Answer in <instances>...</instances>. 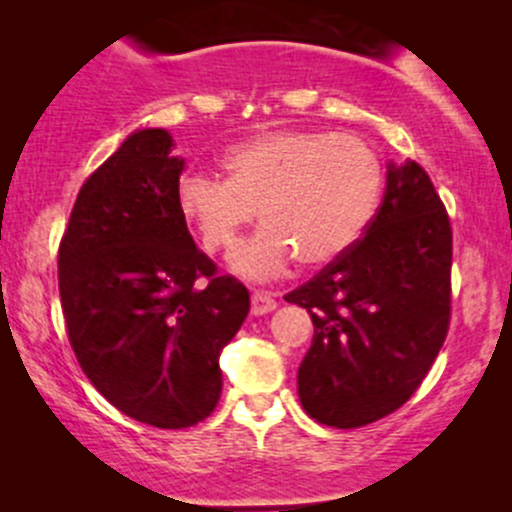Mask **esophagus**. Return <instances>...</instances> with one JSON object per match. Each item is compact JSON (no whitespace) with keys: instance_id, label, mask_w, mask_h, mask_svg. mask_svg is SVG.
<instances>
[{"instance_id":"1","label":"esophagus","mask_w":512,"mask_h":512,"mask_svg":"<svg viewBox=\"0 0 512 512\" xmlns=\"http://www.w3.org/2000/svg\"><path fill=\"white\" fill-rule=\"evenodd\" d=\"M277 307V299L272 292H265V289H255L252 292V314H267Z\"/></svg>"}]
</instances>
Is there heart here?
<instances>
[{
	"label": "heart",
	"mask_w": 512,
	"mask_h": 512,
	"mask_svg": "<svg viewBox=\"0 0 512 512\" xmlns=\"http://www.w3.org/2000/svg\"><path fill=\"white\" fill-rule=\"evenodd\" d=\"M223 168L227 178L183 175L175 205L208 252L235 247L257 210L265 227L232 255V270L247 280H272L297 257L322 267L347 255L384 190L379 153L329 131L257 133L225 153Z\"/></svg>",
	"instance_id": "1"
}]
</instances>
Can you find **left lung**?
Here are the masks:
<instances>
[{
    "label": "left lung",
    "mask_w": 512,
    "mask_h": 512,
    "mask_svg": "<svg viewBox=\"0 0 512 512\" xmlns=\"http://www.w3.org/2000/svg\"><path fill=\"white\" fill-rule=\"evenodd\" d=\"M451 260V223L428 173L414 160L389 163L364 237L285 297L314 324L297 371L314 421L359 428L414 396L446 342Z\"/></svg>",
    "instance_id": "left-lung-1"
}]
</instances>
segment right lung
Instances as JSON below:
<instances>
[{
  "mask_svg": "<svg viewBox=\"0 0 512 512\" xmlns=\"http://www.w3.org/2000/svg\"><path fill=\"white\" fill-rule=\"evenodd\" d=\"M185 160L136 131L81 185L59 245V294L81 369L118 411L188 428L215 411L220 352L250 292L195 247L175 205Z\"/></svg>",
  "mask_w": 512,
  "mask_h": 512,
  "instance_id": "1",
  "label": "right lung"
}]
</instances>
